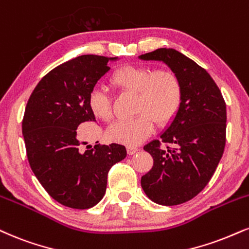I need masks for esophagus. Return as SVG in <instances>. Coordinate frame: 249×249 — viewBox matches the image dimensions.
<instances>
[{
	"mask_svg": "<svg viewBox=\"0 0 249 249\" xmlns=\"http://www.w3.org/2000/svg\"><path fill=\"white\" fill-rule=\"evenodd\" d=\"M126 151H127V154H130V155H132V154H134V153H137L138 151H139V148L137 147V146H127L126 147Z\"/></svg>",
	"mask_w": 249,
	"mask_h": 249,
	"instance_id": "1",
	"label": "esophagus"
}]
</instances>
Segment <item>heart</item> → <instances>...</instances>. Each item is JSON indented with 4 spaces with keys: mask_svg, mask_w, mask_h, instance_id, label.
<instances>
[{
    "mask_svg": "<svg viewBox=\"0 0 249 249\" xmlns=\"http://www.w3.org/2000/svg\"><path fill=\"white\" fill-rule=\"evenodd\" d=\"M110 83L123 91L137 92L134 112L138 116L110 125L107 137L110 142L137 145L146 139L158 126L169 125L178 116L183 102V87L175 71L152 70L145 66L124 65L110 76ZM92 115L103 122L112 118V104L109 95L101 89H92L88 97Z\"/></svg>",
    "mask_w": 249,
    "mask_h": 249,
    "instance_id": "1",
    "label": "heart"
}]
</instances>
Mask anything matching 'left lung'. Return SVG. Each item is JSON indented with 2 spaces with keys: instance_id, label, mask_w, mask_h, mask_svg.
I'll use <instances>...</instances> for the list:
<instances>
[{
  "instance_id": "8db88e82",
  "label": "left lung",
  "mask_w": 249,
  "mask_h": 249,
  "mask_svg": "<svg viewBox=\"0 0 249 249\" xmlns=\"http://www.w3.org/2000/svg\"><path fill=\"white\" fill-rule=\"evenodd\" d=\"M160 60L178 74L183 102L161 140L143 146L153 167L142 178L149 199L160 205H178L197 196L210 182L226 142V103L204 68L173 49L140 55Z\"/></svg>"
}]
</instances>
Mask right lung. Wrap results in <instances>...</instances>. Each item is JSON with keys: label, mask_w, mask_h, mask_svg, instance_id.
Returning <instances> with one entry per match:
<instances>
[{"label": "right lung", "mask_w": 249, "mask_h": 249, "mask_svg": "<svg viewBox=\"0 0 249 249\" xmlns=\"http://www.w3.org/2000/svg\"><path fill=\"white\" fill-rule=\"evenodd\" d=\"M117 58L86 54L59 65L36 86L22 122L26 155L47 194L71 209L92 208L103 198L107 173L126 157L118 143L81 151L77 127L95 122L88 97Z\"/></svg>", "instance_id": "1"}]
</instances>
